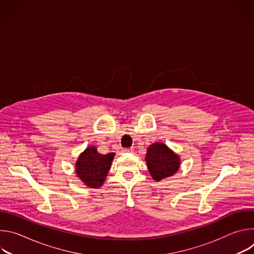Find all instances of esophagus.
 <instances>
[{
  "instance_id": "esophagus-1",
  "label": "esophagus",
  "mask_w": 254,
  "mask_h": 254,
  "mask_svg": "<svg viewBox=\"0 0 254 254\" xmlns=\"http://www.w3.org/2000/svg\"><path fill=\"white\" fill-rule=\"evenodd\" d=\"M132 151H133L132 148H125V149H123L124 153H132Z\"/></svg>"
}]
</instances>
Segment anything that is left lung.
<instances>
[{"label":"left lung","instance_id":"left-lung-1","mask_svg":"<svg viewBox=\"0 0 254 254\" xmlns=\"http://www.w3.org/2000/svg\"><path fill=\"white\" fill-rule=\"evenodd\" d=\"M146 161L149 171L156 181L173 176L180 167L179 157L162 142L151 144L147 152Z\"/></svg>","mask_w":254,"mask_h":254}]
</instances>
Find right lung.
Wrapping results in <instances>:
<instances>
[{
  "label": "right lung",
  "mask_w": 254,
  "mask_h": 254,
  "mask_svg": "<svg viewBox=\"0 0 254 254\" xmlns=\"http://www.w3.org/2000/svg\"><path fill=\"white\" fill-rule=\"evenodd\" d=\"M115 154L101 155L95 147L87 148L76 162V174L86 186L100 187L110 171Z\"/></svg>",
  "instance_id": "1"
}]
</instances>
